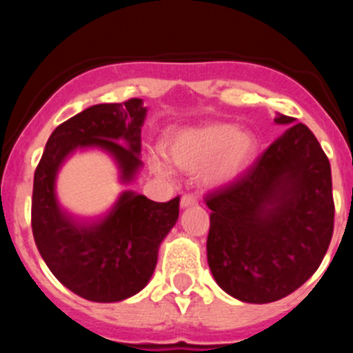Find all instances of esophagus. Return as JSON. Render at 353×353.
<instances>
[{
	"label": "esophagus",
	"instance_id": "esophagus-1",
	"mask_svg": "<svg viewBox=\"0 0 353 353\" xmlns=\"http://www.w3.org/2000/svg\"><path fill=\"white\" fill-rule=\"evenodd\" d=\"M198 203L196 196H193V194H183L181 196V208H188V206H194Z\"/></svg>",
	"mask_w": 353,
	"mask_h": 353
}]
</instances>
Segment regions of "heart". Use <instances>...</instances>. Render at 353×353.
I'll return each instance as SVG.
<instances>
[{"mask_svg": "<svg viewBox=\"0 0 353 353\" xmlns=\"http://www.w3.org/2000/svg\"><path fill=\"white\" fill-rule=\"evenodd\" d=\"M258 141L249 130L230 123L199 124L184 128L167 140V155L176 167L186 172L199 170V179L210 188L223 186L243 176L252 165ZM152 167L167 174L165 162L152 159Z\"/></svg>", "mask_w": 353, "mask_h": 353, "instance_id": "obj_1", "label": "heart"}]
</instances>
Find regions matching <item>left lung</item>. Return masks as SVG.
<instances>
[{
    "label": "left lung",
    "instance_id": "obj_1",
    "mask_svg": "<svg viewBox=\"0 0 353 353\" xmlns=\"http://www.w3.org/2000/svg\"><path fill=\"white\" fill-rule=\"evenodd\" d=\"M251 167L205 196L206 256L215 282L232 297L266 304L287 297L319 268L333 236L330 160L294 117Z\"/></svg>",
    "mask_w": 353,
    "mask_h": 353
}]
</instances>
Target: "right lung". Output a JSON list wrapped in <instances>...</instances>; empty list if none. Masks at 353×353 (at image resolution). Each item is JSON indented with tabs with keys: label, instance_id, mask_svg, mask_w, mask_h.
<instances>
[{
	"label": "right lung",
	"instance_id": "add662e5",
	"mask_svg": "<svg viewBox=\"0 0 353 353\" xmlns=\"http://www.w3.org/2000/svg\"><path fill=\"white\" fill-rule=\"evenodd\" d=\"M145 116L141 99L81 110L52 131L35 169V244L52 275L87 301H124L150 282L160 244L179 216V196L157 203L123 191L108 215L81 220L58 203V170L78 148H101L117 163L121 183H130L141 167Z\"/></svg>",
	"mask_w": 353,
	"mask_h": 353
}]
</instances>
